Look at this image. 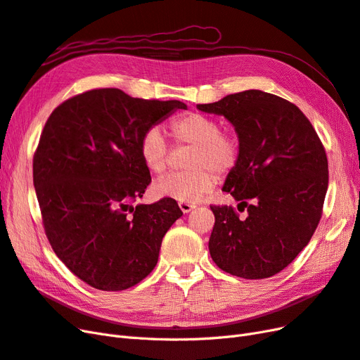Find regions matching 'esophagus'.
Segmentation results:
<instances>
[{"label": "esophagus", "mask_w": 360, "mask_h": 360, "mask_svg": "<svg viewBox=\"0 0 360 360\" xmlns=\"http://www.w3.org/2000/svg\"><path fill=\"white\" fill-rule=\"evenodd\" d=\"M179 205H180L183 213H189L191 210L195 209V204H192V202H179Z\"/></svg>", "instance_id": "esophagus-1"}]
</instances>
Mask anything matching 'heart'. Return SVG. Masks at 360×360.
<instances>
[{
	"instance_id": "obj_1",
	"label": "heart",
	"mask_w": 360,
	"mask_h": 360,
	"mask_svg": "<svg viewBox=\"0 0 360 360\" xmlns=\"http://www.w3.org/2000/svg\"><path fill=\"white\" fill-rule=\"evenodd\" d=\"M169 135L177 146H191L186 159V171L169 172L155 183L159 197L195 202L209 193L217 176H226L238 162L240 146L238 139L222 132L214 118L204 114H184L171 120ZM139 158L144 167L153 174L167 169L169 162V144L159 127L147 129L139 139Z\"/></svg>"
}]
</instances>
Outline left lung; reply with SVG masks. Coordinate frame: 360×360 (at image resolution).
Wrapping results in <instances>:
<instances>
[{
	"mask_svg": "<svg viewBox=\"0 0 360 360\" xmlns=\"http://www.w3.org/2000/svg\"><path fill=\"white\" fill-rule=\"evenodd\" d=\"M197 108L224 115L236 129L240 156L222 191L238 201V212L248 210L238 219L231 205H210L212 259L238 278L274 276L320 222L329 184L326 150L299 108L275 94L246 90Z\"/></svg>",
	"mask_w": 360,
	"mask_h": 360,
	"instance_id": "8db88e82",
	"label": "left lung"
}]
</instances>
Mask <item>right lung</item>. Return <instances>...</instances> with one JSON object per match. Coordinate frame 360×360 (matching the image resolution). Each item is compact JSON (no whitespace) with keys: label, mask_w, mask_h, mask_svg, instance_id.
<instances>
[{"label":"right lung","mask_w":360,"mask_h":360,"mask_svg":"<svg viewBox=\"0 0 360 360\" xmlns=\"http://www.w3.org/2000/svg\"><path fill=\"white\" fill-rule=\"evenodd\" d=\"M176 110L186 105L97 89L63 102L43 127L32 159L43 226L85 284L122 291L158 264L162 238L183 212L172 198L132 205L151 181L138 147Z\"/></svg>","instance_id":"add662e5"}]
</instances>
